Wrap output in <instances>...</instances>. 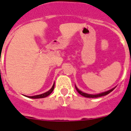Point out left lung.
I'll return each mask as SVG.
<instances>
[{"label":"left lung","instance_id":"left-lung-1","mask_svg":"<svg viewBox=\"0 0 131 131\" xmlns=\"http://www.w3.org/2000/svg\"><path fill=\"white\" fill-rule=\"evenodd\" d=\"M75 88H76V90L77 91V92H79L80 94H81L82 96H84V97H90V98H94V97H101V96H106V95L110 93L112 91H113V90H114L116 88V87H115V88H112V89H110V90H108L107 91H105V92H101V93L97 94H88V93H85V92H83L82 91L79 90V89L77 88V87L76 86V85H75Z\"/></svg>","mask_w":131,"mask_h":131}]
</instances>
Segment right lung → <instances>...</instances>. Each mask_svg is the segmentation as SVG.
<instances>
[{"instance_id": "obj_1", "label": "right lung", "mask_w": 131, "mask_h": 131, "mask_svg": "<svg viewBox=\"0 0 131 131\" xmlns=\"http://www.w3.org/2000/svg\"><path fill=\"white\" fill-rule=\"evenodd\" d=\"M54 88V83L53 84V85H52V88H51L48 91L44 92V93L41 94H39V95H35V96H26V95H24V96H26V97H29V98H32V99L43 98V97H47V96H48L52 92V91H53Z\"/></svg>"}]
</instances>
